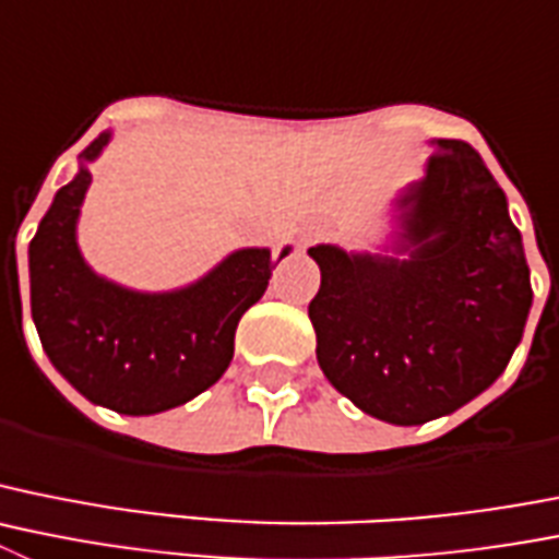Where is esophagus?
Segmentation results:
<instances>
[{
    "instance_id": "obj_1",
    "label": "esophagus",
    "mask_w": 559,
    "mask_h": 559,
    "mask_svg": "<svg viewBox=\"0 0 559 559\" xmlns=\"http://www.w3.org/2000/svg\"><path fill=\"white\" fill-rule=\"evenodd\" d=\"M310 235H313V233H305V240H307V238H310Z\"/></svg>"
}]
</instances>
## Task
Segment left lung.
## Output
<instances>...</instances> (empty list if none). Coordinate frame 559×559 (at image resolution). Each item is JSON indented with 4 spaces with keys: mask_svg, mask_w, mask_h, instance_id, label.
Segmentation results:
<instances>
[{
    "mask_svg": "<svg viewBox=\"0 0 559 559\" xmlns=\"http://www.w3.org/2000/svg\"><path fill=\"white\" fill-rule=\"evenodd\" d=\"M435 155L388 210L377 249L316 243L321 288L307 313L316 357L366 416L416 427L488 391L532 307L530 265L507 197L468 143Z\"/></svg>",
    "mask_w": 559,
    "mask_h": 559,
    "instance_id": "left-lung-1",
    "label": "left lung"
}]
</instances>
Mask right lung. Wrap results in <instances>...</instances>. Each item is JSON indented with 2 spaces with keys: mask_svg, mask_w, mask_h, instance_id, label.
<instances>
[{
  "mask_svg": "<svg viewBox=\"0 0 559 559\" xmlns=\"http://www.w3.org/2000/svg\"><path fill=\"white\" fill-rule=\"evenodd\" d=\"M112 132L80 152L69 186L55 193L29 243V307L44 352L74 391L121 416H155L222 380L240 316L260 301L280 258L265 246L235 249L207 274L171 290H135L96 274L76 224L91 163Z\"/></svg>",
  "mask_w": 559,
  "mask_h": 559,
  "instance_id": "obj_1",
  "label": "right lung"
}]
</instances>
